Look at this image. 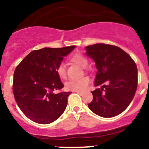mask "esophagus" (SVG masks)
I'll return each mask as SVG.
<instances>
[{"instance_id":"obj_1","label":"esophagus","mask_w":149,"mask_h":149,"mask_svg":"<svg viewBox=\"0 0 149 149\" xmlns=\"http://www.w3.org/2000/svg\"><path fill=\"white\" fill-rule=\"evenodd\" d=\"M75 92H77V93H79V94H80V95H83V93H83V92L80 91H76Z\"/></svg>"}]
</instances>
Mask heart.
Returning <instances> with one entry per match:
<instances>
[{"mask_svg": "<svg viewBox=\"0 0 149 149\" xmlns=\"http://www.w3.org/2000/svg\"><path fill=\"white\" fill-rule=\"evenodd\" d=\"M70 60L72 62L75 63L76 64L79 65L81 67H86L88 65V60L84 56L80 53H76L73 56H71ZM56 73L60 78L64 79L66 77V68L63 63H61L57 66L56 69ZM90 82V79L88 77H80L77 79H72V80H68L65 83V87L66 89L70 91H83L87 88Z\"/></svg>", "mask_w": 149, "mask_h": 149, "instance_id": "heart-1", "label": "heart"}]
</instances>
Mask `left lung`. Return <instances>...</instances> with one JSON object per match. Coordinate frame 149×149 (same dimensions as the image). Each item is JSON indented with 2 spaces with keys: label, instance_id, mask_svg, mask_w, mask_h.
Masks as SVG:
<instances>
[{
  "label": "left lung",
  "instance_id": "8db88e82",
  "mask_svg": "<svg viewBox=\"0 0 149 149\" xmlns=\"http://www.w3.org/2000/svg\"><path fill=\"white\" fill-rule=\"evenodd\" d=\"M86 54L93 59L97 69L92 91L93 100L88 107L104 118L118 116L132 101L137 86V69L131 57L118 47L95 44L85 47ZM107 83L108 85H104ZM104 87L106 90L102 92Z\"/></svg>",
  "mask_w": 149,
  "mask_h": 149
}]
</instances>
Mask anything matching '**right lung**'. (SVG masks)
<instances>
[{"instance_id": "obj_1", "label": "right lung", "mask_w": 149, "mask_h": 149, "mask_svg": "<svg viewBox=\"0 0 149 149\" xmlns=\"http://www.w3.org/2000/svg\"><path fill=\"white\" fill-rule=\"evenodd\" d=\"M75 46L33 50L15 69L13 93L22 113L41 124L53 122L63 114L70 92L55 93L63 87L56 68Z\"/></svg>"}]
</instances>
